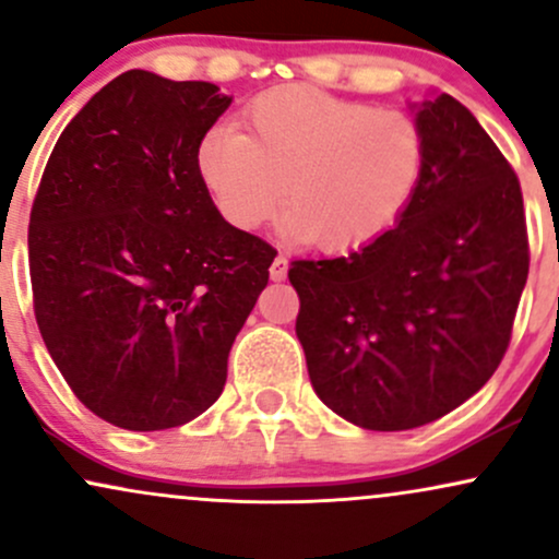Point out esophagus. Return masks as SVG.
<instances>
[{"instance_id": "obj_1", "label": "esophagus", "mask_w": 559, "mask_h": 559, "mask_svg": "<svg viewBox=\"0 0 559 559\" xmlns=\"http://www.w3.org/2000/svg\"><path fill=\"white\" fill-rule=\"evenodd\" d=\"M286 271H288V262H286L284 254H278V258H275L273 265H271V278L273 281H284Z\"/></svg>"}]
</instances>
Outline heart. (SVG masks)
I'll list each match as a JSON object with an SVG mask.
<instances>
[{
  "label": "heart",
  "mask_w": 559,
  "mask_h": 559,
  "mask_svg": "<svg viewBox=\"0 0 559 559\" xmlns=\"http://www.w3.org/2000/svg\"><path fill=\"white\" fill-rule=\"evenodd\" d=\"M197 173L223 221L254 230L286 199L284 230L323 252H352L394 226L418 194L426 136L413 115L310 86L260 94L243 133L213 126Z\"/></svg>",
  "instance_id": "obj_1"
}]
</instances>
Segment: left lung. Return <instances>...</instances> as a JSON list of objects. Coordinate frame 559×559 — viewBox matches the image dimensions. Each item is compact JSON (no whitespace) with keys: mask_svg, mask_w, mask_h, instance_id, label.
Listing matches in <instances>:
<instances>
[{"mask_svg":"<svg viewBox=\"0 0 559 559\" xmlns=\"http://www.w3.org/2000/svg\"><path fill=\"white\" fill-rule=\"evenodd\" d=\"M413 110L426 173L394 228L288 267L312 389L368 431L426 426L471 400L502 362L528 278L515 170L454 96Z\"/></svg>","mask_w":559,"mask_h":559,"instance_id":"8db88e82","label":"left lung"}]
</instances>
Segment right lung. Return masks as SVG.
<instances>
[{
    "label": "right lung",
    "mask_w": 559,
    "mask_h": 559,
    "mask_svg": "<svg viewBox=\"0 0 559 559\" xmlns=\"http://www.w3.org/2000/svg\"><path fill=\"white\" fill-rule=\"evenodd\" d=\"M207 81L128 70L57 139L28 226L34 312L73 394L128 431L221 396L275 249L223 221L197 144L228 110Z\"/></svg>",
    "instance_id": "obj_1"
}]
</instances>
